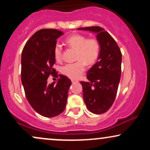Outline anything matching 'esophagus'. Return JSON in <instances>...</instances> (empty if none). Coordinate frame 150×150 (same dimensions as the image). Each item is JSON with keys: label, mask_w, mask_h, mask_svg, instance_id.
Segmentation results:
<instances>
[{"label": "esophagus", "mask_w": 150, "mask_h": 150, "mask_svg": "<svg viewBox=\"0 0 150 150\" xmlns=\"http://www.w3.org/2000/svg\"><path fill=\"white\" fill-rule=\"evenodd\" d=\"M71 81H72V82H73V83H75V82H78V81H77V80H75V79H72Z\"/></svg>", "instance_id": "esophagus-1"}]
</instances>
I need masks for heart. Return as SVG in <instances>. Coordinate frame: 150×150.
I'll list each match as a JSON object with an SVG mask.
<instances>
[{"instance_id":"heart-1","label":"heart","mask_w":150,"mask_h":150,"mask_svg":"<svg viewBox=\"0 0 150 150\" xmlns=\"http://www.w3.org/2000/svg\"><path fill=\"white\" fill-rule=\"evenodd\" d=\"M65 42L77 50L76 59L78 61L63 65L61 73L69 78L76 79L85 71L86 64L91 65L97 61L100 54V44L97 39H87L85 35L80 34L70 36L65 39ZM62 51V46L59 44H56L53 49V56L56 61L61 60Z\"/></svg>"}]
</instances>
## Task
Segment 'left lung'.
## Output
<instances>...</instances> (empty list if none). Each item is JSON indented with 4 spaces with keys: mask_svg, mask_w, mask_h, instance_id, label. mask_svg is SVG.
<instances>
[{
    "mask_svg": "<svg viewBox=\"0 0 150 150\" xmlns=\"http://www.w3.org/2000/svg\"><path fill=\"white\" fill-rule=\"evenodd\" d=\"M97 34L100 44L98 61L87 72V82L81 81L83 98L89 111L101 114L112 106L119 85L121 74L122 54L113 38L102 27H81Z\"/></svg>",
    "mask_w": 150,
    "mask_h": 150,
    "instance_id": "8db88e82",
    "label": "left lung"
}]
</instances>
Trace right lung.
<instances>
[{
  "label": "right lung",
  "mask_w": 150,
  "mask_h": 150,
  "mask_svg": "<svg viewBox=\"0 0 150 150\" xmlns=\"http://www.w3.org/2000/svg\"><path fill=\"white\" fill-rule=\"evenodd\" d=\"M62 31L42 29L27 41L22 52L21 78L25 96L36 112L54 117L65 110L71 81L58 75L53 68L56 63L53 49ZM50 74L59 76L57 83H47Z\"/></svg>",
  "instance_id": "right-lung-1"
}]
</instances>
